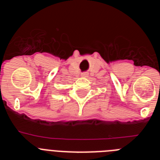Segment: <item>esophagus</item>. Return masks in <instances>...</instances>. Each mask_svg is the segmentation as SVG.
<instances>
[{"label":"esophagus","mask_w":160,"mask_h":160,"mask_svg":"<svg viewBox=\"0 0 160 160\" xmlns=\"http://www.w3.org/2000/svg\"><path fill=\"white\" fill-rule=\"evenodd\" d=\"M82 75L84 76V77H85V76H87V73H82Z\"/></svg>","instance_id":"1"}]
</instances>
